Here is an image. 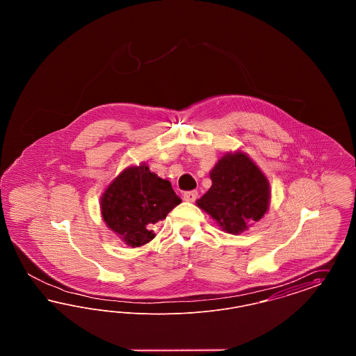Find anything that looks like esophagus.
<instances>
[{
  "label": "esophagus",
  "instance_id": "34e87169",
  "mask_svg": "<svg viewBox=\"0 0 356 356\" xmlns=\"http://www.w3.org/2000/svg\"><path fill=\"white\" fill-rule=\"evenodd\" d=\"M197 195H199L197 191L193 189V191H186V192H184L183 196H184V200H186V202H195V200L197 199Z\"/></svg>",
  "mask_w": 356,
  "mask_h": 356
}]
</instances>
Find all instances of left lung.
<instances>
[{"label": "left lung", "instance_id": "1", "mask_svg": "<svg viewBox=\"0 0 356 356\" xmlns=\"http://www.w3.org/2000/svg\"><path fill=\"white\" fill-rule=\"evenodd\" d=\"M212 186L197 205L228 234L260 220L270 203L267 177L244 153H227L211 172Z\"/></svg>", "mask_w": 356, "mask_h": 356}]
</instances>
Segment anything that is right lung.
Wrapping results in <instances>:
<instances>
[{
  "label": "right lung",
  "mask_w": 356,
  "mask_h": 356,
  "mask_svg": "<svg viewBox=\"0 0 356 356\" xmlns=\"http://www.w3.org/2000/svg\"><path fill=\"white\" fill-rule=\"evenodd\" d=\"M181 203L168 180L160 179L145 164L120 173L102 197L106 225L131 247L152 240L156 224Z\"/></svg>",
  "instance_id": "1"
}]
</instances>
